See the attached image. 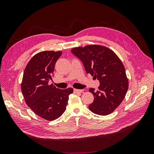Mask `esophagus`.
Masks as SVG:
<instances>
[{"label": "esophagus", "instance_id": "34e87169", "mask_svg": "<svg viewBox=\"0 0 154 154\" xmlns=\"http://www.w3.org/2000/svg\"><path fill=\"white\" fill-rule=\"evenodd\" d=\"M83 91H84V89H76V88H74V93H80V92H83Z\"/></svg>", "mask_w": 154, "mask_h": 154}]
</instances>
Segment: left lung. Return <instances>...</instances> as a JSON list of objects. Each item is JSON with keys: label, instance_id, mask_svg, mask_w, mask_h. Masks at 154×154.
<instances>
[{"label": "left lung", "instance_id": "obj_1", "mask_svg": "<svg viewBox=\"0 0 154 154\" xmlns=\"http://www.w3.org/2000/svg\"><path fill=\"white\" fill-rule=\"evenodd\" d=\"M71 53L80 60L86 72L100 82L98 91L89 88L94 100L88 109L97 115L110 114L122 103L128 88L122 61L112 51L102 45L73 48Z\"/></svg>", "mask_w": 154, "mask_h": 154}]
</instances>
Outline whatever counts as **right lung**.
I'll list each match as a JSON object with an SVG mask.
<instances>
[{
	"label": "right lung",
	"mask_w": 154,
	"mask_h": 154,
	"mask_svg": "<svg viewBox=\"0 0 154 154\" xmlns=\"http://www.w3.org/2000/svg\"><path fill=\"white\" fill-rule=\"evenodd\" d=\"M62 54L53 51L38 53L29 60L23 74L21 90L26 104L36 115L49 121L63 114L69 96L73 92L72 88L60 89L48 83Z\"/></svg>",
	"instance_id": "add662e5"
}]
</instances>
